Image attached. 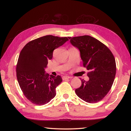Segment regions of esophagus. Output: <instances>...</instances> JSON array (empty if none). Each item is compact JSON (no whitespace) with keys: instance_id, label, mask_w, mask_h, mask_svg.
Listing matches in <instances>:
<instances>
[{"instance_id":"obj_1","label":"esophagus","mask_w":131,"mask_h":131,"mask_svg":"<svg viewBox=\"0 0 131 131\" xmlns=\"http://www.w3.org/2000/svg\"><path fill=\"white\" fill-rule=\"evenodd\" d=\"M70 78H72V77H69V76H63L62 79H63V80H66V79H70Z\"/></svg>"}]
</instances>
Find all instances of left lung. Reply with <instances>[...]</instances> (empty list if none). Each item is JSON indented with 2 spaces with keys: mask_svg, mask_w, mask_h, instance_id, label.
<instances>
[{
  "mask_svg": "<svg viewBox=\"0 0 131 131\" xmlns=\"http://www.w3.org/2000/svg\"><path fill=\"white\" fill-rule=\"evenodd\" d=\"M68 38L80 51L84 67L90 71L89 80H81V85L75 92L86 102H97L107 94L113 84L116 73L113 55L105 44L93 37L85 35Z\"/></svg>",
  "mask_w": 131,
  "mask_h": 131,
  "instance_id": "8db88e82",
  "label": "left lung"
}]
</instances>
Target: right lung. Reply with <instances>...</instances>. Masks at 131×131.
<instances>
[{
  "label": "right lung",
  "instance_id": "obj_1",
  "mask_svg": "<svg viewBox=\"0 0 131 131\" xmlns=\"http://www.w3.org/2000/svg\"><path fill=\"white\" fill-rule=\"evenodd\" d=\"M68 37L47 35L29 42L21 50L18 60L17 78L24 95L37 105L47 103L56 95L55 89L62 79L46 73L48 60L55 49L68 41Z\"/></svg>",
  "mask_w": 131,
  "mask_h": 131
}]
</instances>
